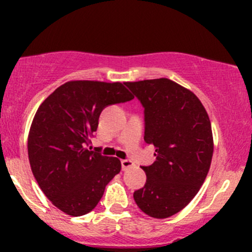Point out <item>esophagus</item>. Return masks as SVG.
<instances>
[{
    "instance_id": "1",
    "label": "esophagus",
    "mask_w": 252,
    "mask_h": 252,
    "mask_svg": "<svg viewBox=\"0 0 252 252\" xmlns=\"http://www.w3.org/2000/svg\"><path fill=\"white\" fill-rule=\"evenodd\" d=\"M134 167V163L130 161V159H122V169L123 171H126V169Z\"/></svg>"
}]
</instances>
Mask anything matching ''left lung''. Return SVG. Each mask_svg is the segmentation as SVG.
<instances>
[{
	"label": "left lung",
	"instance_id": "left-lung-1",
	"mask_svg": "<svg viewBox=\"0 0 252 252\" xmlns=\"http://www.w3.org/2000/svg\"><path fill=\"white\" fill-rule=\"evenodd\" d=\"M144 107V140L156 147V161L141 167L144 188L134 200L144 213L168 218L192 199L210 169L211 122L194 93L166 78L126 83Z\"/></svg>",
	"mask_w": 252,
	"mask_h": 252
}]
</instances>
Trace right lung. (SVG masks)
I'll use <instances>...</instances> for the list:
<instances>
[{
	"label": "right lung",
	"instance_id": "obj_1",
	"mask_svg": "<svg viewBox=\"0 0 252 252\" xmlns=\"http://www.w3.org/2000/svg\"><path fill=\"white\" fill-rule=\"evenodd\" d=\"M133 98L122 83L73 80L37 108L28 136L30 167L47 199L67 215L93 211L121 172L117 157L91 151L89 145L103 108Z\"/></svg>",
	"mask_w": 252,
	"mask_h": 252
}]
</instances>
